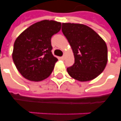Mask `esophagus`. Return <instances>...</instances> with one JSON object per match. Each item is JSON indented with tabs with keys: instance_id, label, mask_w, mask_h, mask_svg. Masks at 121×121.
<instances>
[{
	"instance_id": "1",
	"label": "esophagus",
	"mask_w": 121,
	"mask_h": 121,
	"mask_svg": "<svg viewBox=\"0 0 121 121\" xmlns=\"http://www.w3.org/2000/svg\"><path fill=\"white\" fill-rule=\"evenodd\" d=\"M61 59L64 60H65V56H61Z\"/></svg>"
}]
</instances>
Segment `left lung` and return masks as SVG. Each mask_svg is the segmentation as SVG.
Listing matches in <instances>:
<instances>
[{
    "label": "left lung",
    "instance_id": "left-lung-1",
    "mask_svg": "<svg viewBox=\"0 0 121 121\" xmlns=\"http://www.w3.org/2000/svg\"><path fill=\"white\" fill-rule=\"evenodd\" d=\"M62 31L72 47L75 61L68 74L79 81L96 78L108 62L106 42L91 28L82 24L62 23Z\"/></svg>",
    "mask_w": 121,
    "mask_h": 121
}]
</instances>
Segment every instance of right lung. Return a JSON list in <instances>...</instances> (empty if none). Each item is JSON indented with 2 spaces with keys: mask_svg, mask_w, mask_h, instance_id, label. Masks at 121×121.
<instances>
[{
  "mask_svg": "<svg viewBox=\"0 0 121 121\" xmlns=\"http://www.w3.org/2000/svg\"><path fill=\"white\" fill-rule=\"evenodd\" d=\"M60 29L59 22L43 20L29 26L17 38L12 59L25 78L40 81L50 76L58 60L51 52V38Z\"/></svg>",
  "mask_w": 121,
  "mask_h": 121,
  "instance_id": "obj_1",
  "label": "right lung"
}]
</instances>
